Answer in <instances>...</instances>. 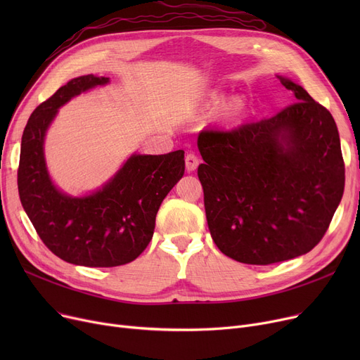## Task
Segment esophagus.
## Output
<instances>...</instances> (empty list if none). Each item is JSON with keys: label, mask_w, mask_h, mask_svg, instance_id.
<instances>
[{"label": "esophagus", "mask_w": 360, "mask_h": 360, "mask_svg": "<svg viewBox=\"0 0 360 360\" xmlns=\"http://www.w3.org/2000/svg\"><path fill=\"white\" fill-rule=\"evenodd\" d=\"M198 163H200V159H198V156L195 153H188L185 156V165H186L188 172H193V170H195Z\"/></svg>", "instance_id": "1"}]
</instances>
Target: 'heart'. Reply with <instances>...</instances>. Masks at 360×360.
<instances>
[{
    "label": "heart",
    "instance_id": "b5f03b06",
    "mask_svg": "<svg viewBox=\"0 0 360 360\" xmlns=\"http://www.w3.org/2000/svg\"><path fill=\"white\" fill-rule=\"evenodd\" d=\"M239 108H240V106H239V103H236V105H233V106L231 108V112H232V113H235V112H238V110H239Z\"/></svg>",
    "mask_w": 360,
    "mask_h": 360
}]
</instances>
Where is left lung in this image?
I'll return each instance as SVG.
<instances>
[{"label":"left lung","instance_id":"obj_1","mask_svg":"<svg viewBox=\"0 0 360 360\" xmlns=\"http://www.w3.org/2000/svg\"><path fill=\"white\" fill-rule=\"evenodd\" d=\"M293 103L259 121L198 136V178L217 248L269 266L309 252L324 238L345 191L335 121L296 83Z\"/></svg>","mask_w":360,"mask_h":360}]
</instances>
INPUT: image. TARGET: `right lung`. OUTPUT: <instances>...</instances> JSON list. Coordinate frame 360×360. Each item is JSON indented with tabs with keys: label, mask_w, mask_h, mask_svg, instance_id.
<instances>
[{
	"label": "right lung",
	"mask_w": 360,
	"mask_h": 360,
	"mask_svg": "<svg viewBox=\"0 0 360 360\" xmlns=\"http://www.w3.org/2000/svg\"><path fill=\"white\" fill-rule=\"evenodd\" d=\"M108 77L72 79L37 106L26 124L17 170L18 195L36 233L56 257L84 267H117L134 261L153 238L156 214L182 178L184 150L134 155L102 190L71 198L52 185L44 137L56 110Z\"/></svg>",
	"instance_id": "1"
}]
</instances>
